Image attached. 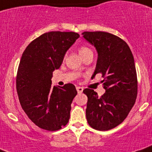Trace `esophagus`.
Here are the masks:
<instances>
[{
  "label": "esophagus",
  "mask_w": 152,
  "mask_h": 152,
  "mask_svg": "<svg viewBox=\"0 0 152 152\" xmlns=\"http://www.w3.org/2000/svg\"><path fill=\"white\" fill-rule=\"evenodd\" d=\"M76 90H77V92L79 93V94H81L83 91V87H80V86H77V87H76Z\"/></svg>",
  "instance_id": "obj_1"
}]
</instances>
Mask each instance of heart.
I'll list each match as a JSON object with an SVG mask.
<instances>
[{
	"instance_id": "1",
	"label": "heart",
	"mask_w": 152,
	"mask_h": 152,
	"mask_svg": "<svg viewBox=\"0 0 152 152\" xmlns=\"http://www.w3.org/2000/svg\"><path fill=\"white\" fill-rule=\"evenodd\" d=\"M79 54H80V55H81L82 57H83V56L86 55V54H88V53H91L92 51H91V49L88 48L86 47V46H83V47L79 48Z\"/></svg>"
}]
</instances>
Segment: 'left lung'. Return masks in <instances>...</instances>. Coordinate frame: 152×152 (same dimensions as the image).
<instances>
[{
	"instance_id": "left-lung-1",
	"label": "left lung",
	"mask_w": 152,
	"mask_h": 152,
	"mask_svg": "<svg viewBox=\"0 0 152 152\" xmlns=\"http://www.w3.org/2000/svg\"><path fill=\"white\" fill-rule=\"evenodd\" d=\"M83 37L98 52L96 67L91 79L101 73L105 93L98 97L86 88L88 97L86 119L93 129H111L126 118L137 97V75L133 55L123 39L105 32H84Z\"/></svg>"
}]
</instances>
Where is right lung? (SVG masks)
<instances>
[{
	"mask_svg": "<svg viewBox=\"0 0 152 152\" xmlns=\"http://www.w3.org/2000/svg\"><path fill=\"white\" fill-rule=\"evenodd\" d=\"M79 35L73 32H50L32 41L24 50L16 76V90L22 108L42 129L55 131L66 126L71 104L77 94L74 85H51L54 69Z\"/></svg>",
	"mask_w": 152,
	"mask_h": 152,
	"instance_id": "add662e5",
	"label": "right lung"
}]
</instances>
